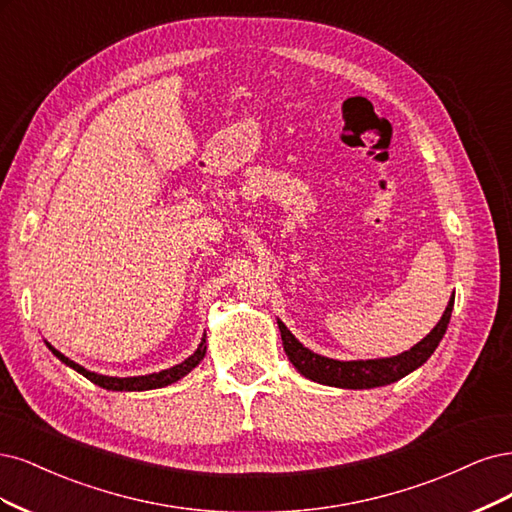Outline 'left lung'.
<instances>
[{
  "mask_svg": "<svg viewBox=\"0 0 512 512\" xmlns=\"http://www.w3.org/2000/svg\"><path fill=\"white\" fill-rule=\"evenodd\" d=\"M453 312V300L449 302L447 310H444L442 319L438 325L427 334L419 344L412 346L410 351L387 357V359H368V361H338L329 359L323 355H317L308 351L302 342H298L283 321H278L280 338H283L285 353L291 364L295 366L300 374L321 385L329 387H342V389H372V387H383L400 381L412 370L423 366L430 355L436 351L444 332H447V325L451 321Z\"/></svg>",
  "mask_w": 512,
  "mask_h": 512,
  "instance_id": "left-lung-1",
  "label": "left lung"
}]
</instances>
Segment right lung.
I'll return each instance as SVG.
<instances>
[{"mask_svg": "<svg viewBox=\"0 0 512 512\" xmlns=\"http://www.w3.org/2000/svg\"><path fill=\"white\" fill-rule=\"evenodd\" d=\"M48 349H51L65 366H70L72 370H76L78 374H82L85 378H89L91 383H95L97 387H104V389H110V391H146V389H159V387H166L170 383H176L178 378H183L185 374H189L200 361L204 359L206 355V334L200 342V346H197V351L187 357L183 364H178L170 370H161L157 374H148V376H129V378H117V376H102V374H95V372H89L82 366H78L76 361L68 359L65 355H61L57 349H53L51 344H48Z\"/></svg>", "mask_w": 512, "mask_h": 512, "instance_id": "1", "label": "right lung"}]
</instances>
